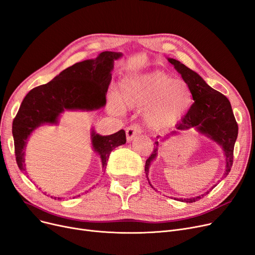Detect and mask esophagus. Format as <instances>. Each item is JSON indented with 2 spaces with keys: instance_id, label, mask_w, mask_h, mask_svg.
<instances>
[{
  "instance_id": "obj_1",
  "label": "esophagus",
  "mask_w": 255,
  "mask_h": 255,
  "mask_svg": "<svg viewBox=\"0 0 255 255\" xmlns=\"http://www.w3.org/2000/svg\"><path fill=\"white\" fill-rule=\"evenodd\" d=\"M140 133H141V129L139 126H137V125L129 126L126 129V139L129 142L133 139V137H135L136 135H139Z\"/></svg>"
}]
</instances>
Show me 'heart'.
I'll use <instances>...</instances> for the list:
<instances>
[{
	"instance_id": "b5f03b06",
	"label": "heart",
	"mask_w": 255,
	"mask_h": 255,
	"mask_svg": "<svg viewBox=\"0 0 255 255\" xmlns=\"http://www.w3.org/2000/svg\"><path fill=\"white\" fill-rule=\"evenodd\" d=\"M192 102L189 84L159 70L125 77L118 93L109 98L110 109L116 114L124 108H145L143 123L152 131H164L178 124Z\"/></svg>"
}]
</instances>
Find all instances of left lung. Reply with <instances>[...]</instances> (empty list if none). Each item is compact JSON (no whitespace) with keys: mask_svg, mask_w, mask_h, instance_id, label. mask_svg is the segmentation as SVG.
Wrapping results in <instances>:
<instances>
[{"mask_svg":"<svg viewBox=\"0 0 255 255\" xmlns=\"http://www.w3.org/2000/svg\"><path fill=\"white\" fill-rule=\"evenodd\" d=\"M168 61L174 65L175 70L181 75L182 79L189 84L193 95V100L195 102L184 118L181 120L180 123L176 125V130L164 135V137H161L159 142L168 139L170 135H177L180 133L179 131L195 128L199 133L205 135L207 138L215 141L222 148L225 157V171L222 178H225L229 174L232 167V162H234V148L239 131L230 102L224 95L210 87L200 75L187 68L180 61L174 58H168ZM157 138H159V136H157ZM159 142L158 140L155 141L154 150L149 158L146 160L145 164L147 179L154 190L155 187L151 184L148 175L150 165L158 155ZM216 185L217 184H214L210 187L209 191H206L204 194L196 197L174 199L185 203H193L198 201L199 199L203 198V196L207 195Z\"/></svg>","mask_w":255,"mask_h":255,"instance_id":"obj_1","label":"left lung"}]
</instances>
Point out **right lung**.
Here are the masks:
<instances>
[{
    "mask_svg": "<svg viewBox=\"0 0 255 255\" xmlns=\"http://www.w3.org/2000/svg\"><path fill=\"white\" fill-rule=\"evenodd\" d=\"M122 56L121 52H102L95 59L75 63L49 83L33 88L27 94L12 124L15 157L20 171L26 170L25 150L35 129L42 125H58L65 110L93 112L106 105L114 64ZM91 130L92 147L100 156L105 172L110 152L126 143L125 131L122 129L114 134L100 135L94 128Z\"/></svg>",
    "mask_w": 255,
    "mask_h": 255,
    "instance_id": "1",
    "label": "right lung"
}]
</instances>
